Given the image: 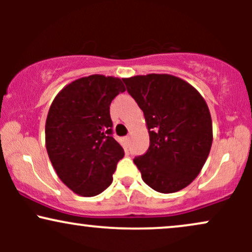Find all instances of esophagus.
<instances>
[{
	"label": "esophagus",
	"mask_w": 252,
	"mask_h": 252,
	"mask_svg": "<svg viewBox=\"0 0 252 252\" xmlns=\"http://www.w3.org/2000/svg\"><path fill=\"white\" fill-rule=\"evenodd\" d=\"M124 141H126V143H129V136L124 137Z\"/></svg>",
	"instance_id": "34e87169"
}]
</instances>
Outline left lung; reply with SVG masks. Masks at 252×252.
Instances as JSON below:
<instances>
[{
	"instance_id": "left-lung-1",
	"label": "left lung",
	"mask_w": 252,
	"mask_h": 252,
	"mask_svg": "<svg viewBox=\"0 0 252 252\" xmlns=\"http://www.w3.org/2000/svg\"><path fill=\"white\" fill-rule=\"evenodd\" d=\"M143 111L149 132L146 154L134 158L143 181L160 193L178 192L192 182L212 146V120L201 94L172 74L123 78Z\"/></svg>"
}]
</instances>
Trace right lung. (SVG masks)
Returning a JSON list of instances; mask_svg holds the SVG:
<instances>
[{
	"instance_id": "right-lung-1",
	"label": "right lung",
	"mask_w": 252,
	"mask_h": 252,
	"mask_svg": "<svg viewBox=\"0 0 252 252\" xmlns=\"http://www.w3.org/2000/svg\"><path fill=\"white\" fill-rule=\"evenodd\" d=\"M124 91L120 78L92 74L66 85L52 102L46 149L60 180L77 194L94 196L111 185L124 150L112 137L110 104Z\"/></svg>"
}]
</instances>
